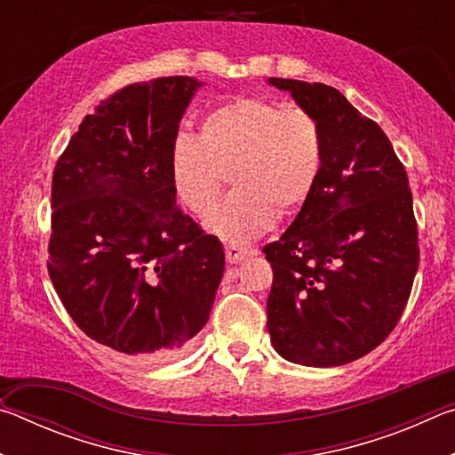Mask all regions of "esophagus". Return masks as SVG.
<instances>
[{
    "label": "esophagus",
    "instance_id": "1",
    "mask_svg": "<svg viewBox=\"0 0 455 455\" xmlns=\"http://www.w3.org/2000/svg\"><path fill=\"white\" fill-rule=\"evenodd\" d=\"M227 260L230 265L233 263H241V260H244V259H249L251 255H252V251H249V249H241V246H235V244H230V246H227Z\"/></svg>",
    "mask_w": 455,
    "mask_h": 455
}]
</instances>
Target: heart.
<instances>
[{"label": "heart", "instance_id": "obj_1", "mask_svg": "<svg viewBox=\"0 0 455 455\" xmlns=\"http://www.w3.org/2000/svg\"><path fill=\"white\" fill-rule=\"evenodd\" d=\"M325 146L319 122L259 96H236L200 120L198 140L180 134L172 148V187L198 219L211 217L230 174L235 192L209 220L233 244L249 243L276 219L297 214L317 188Z\"/></svg>", "mask_w": 455, "mask_h": 455}]
</instances>
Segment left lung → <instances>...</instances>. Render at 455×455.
<instances>
[{"instance_id": "8db88e82", "label": "left lung", "mask_w": 455, "mask_h": 455, "mask_svg": "<svg viewBox=\"0 0 455 455\" xmlns=\"http://www.w3.org/2000/svg\"><path fill=\"white\" fill-rule=\"evenodd\" d=\"M319 122L325 160L317 188L279 241L267 329L281 357L337 367L395 329L419 265L407 172L389 138L325 84L268 78Z\"/></svg>"}]
</instances>
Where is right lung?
<instances>
[{"label":"right lung","instance_id":"add662e5","mask_svg":"<svg viewBox=\"0 0 455 455\" xmlns=\"http://www.w3.org/2000/svg\"><path fill=\"white\" fill-rule=\"evenodd\" d=\"M196 82H138L84 118L53 168L48 273L76 325L168 359L206 325L225 251L176 206L172 148Z\"/></svg>","mask_w":455,"mask_h":455}]
</instances>
